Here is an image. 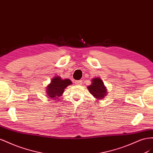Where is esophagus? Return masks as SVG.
I'll return each instance as SVG.
<instances>
[{
  "label": "esophagus",
  "instance_id": "1",
  "mask_svg": "<svg viewBox=\"0 0 153 153\" xmlns=\"http://www.w3.org/2000/svg\"><path fill=\"white\" fill-rule=\"evenodd\" d=\"M75 83L76 85H82V80H77V81H75Z\"/></svg>",
  "mask_w": 153,
  "mask_h": 153
}]
</instances>
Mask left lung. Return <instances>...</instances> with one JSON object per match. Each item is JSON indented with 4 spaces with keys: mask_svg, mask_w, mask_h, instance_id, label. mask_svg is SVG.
<instances>
[{
    "mask_svg": "<svg viewBox=\"0 0 153 153\" xmlns=\"http://www.w3.org/2000/svg\"><path fill=\"white\" fill-rule=\"evenodd\" d=\"M88 89L90 94L99 100L102 99L104 96L106 95V88L104 86L102 81L100 78L97 77L94 79L91 85L88 86Z\"/></svg>",
    "mask_w": 153,
    "mask_h": 153,
    "instance_id": "1",
    "label": "left lung"
}]
</instances>
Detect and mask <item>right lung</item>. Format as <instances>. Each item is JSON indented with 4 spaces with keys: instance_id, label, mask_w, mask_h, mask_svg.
<instances>
[{
    "instance_id": "right-lung-1",
    "label": "right lung",
    "mask_w": 153,
    "mask_h": 153,
    "mask_svg": "<svg viewBox=\"0 0 153 153\" xmlns=\"http://www.w3.org/2000/svg\"><path fill=\"white\" fill-rule=\"evenodd\" d=\"M71 84V81L68 79H62L59 77H56L52 79L51 84L47 86L46 93L49 96V97L57 99L62 95L66 87Z\"/></svg>"
}]
</instances>
